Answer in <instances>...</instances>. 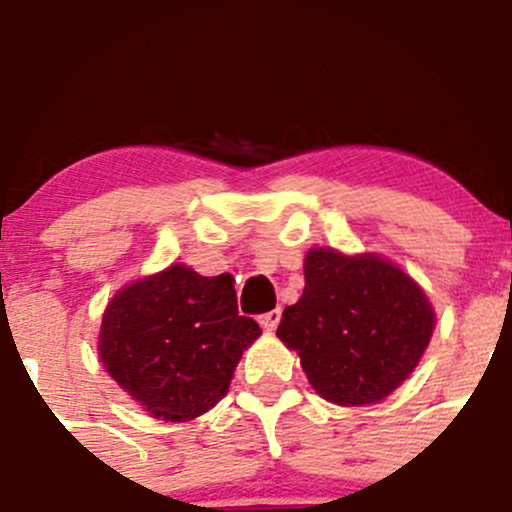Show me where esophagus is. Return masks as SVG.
Here are the masks:
<instances>
[{
  "label": "esophagus",
  "mask_w": 512,
  "mask_h": 512,
  "mask_svg": "<svg viewBox=\"0 0 512 512\" xmlns=\"http://www.w3.org/2000/svg\"><path fill=\"white\" fill-rule=\"evenodd\" d=\"M279 321H282V311L279 309H272V311H267V314L260 316V326L265 328V331H274V328L279 326Z\"/></svg>",
  "instance_id": "obj_1"
}]
</instances>
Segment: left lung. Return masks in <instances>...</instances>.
Masks as SVG:
<instances>
[{
	"instance_id": "8db88e82",
	"label": "left lung",
	"mask_w": 512,
	"mask_h": 512,
	"mask_svg": "<svg viewBox=\"0 0 512 512\" xmlns=\"http://www.w3.org/2000/svg\"><path fill=\"white\" fill-rule=\"evenodd\" d=\"M304 279L277 336L324 400L373 405L410 378L434 331L432 304L410 274L378 255L314 247Z\"/></svg>"
}]
</instances>
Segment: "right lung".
<instances>
[{
	"instance_id": "right-lung-1",
	"label": "right lung",
	"mask_w": 512,
	"mask_h": 512,
	"mask_svg": "<svg viewBox=\"0 0 512 512\" xmlns=\"http://www.w3.org/2000/svg\"><path fill=\"white\" fill-rule=\"evenodd\" d=\"M262 333L238 314L233 277L191 267L144 277L107 304L100 360L152 417L188 422L228 392L240 355Z\"/></svg>"
}]
</instances>
